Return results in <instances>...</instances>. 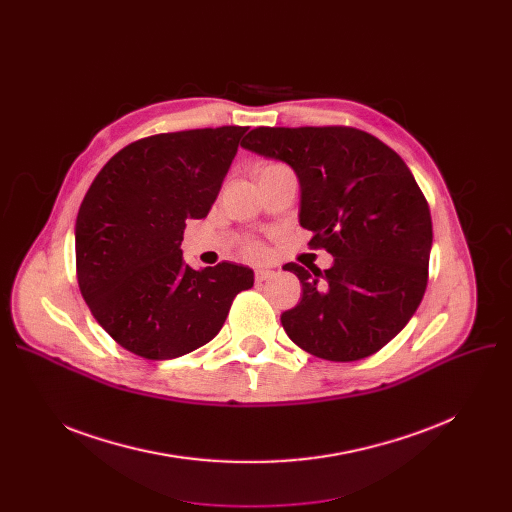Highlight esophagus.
<instances>
[{"label": "esophagus", "instance_id": "esophagus-1", "mask_svg": "<svg viewBox=\"0 0 512 512\" xmlns=\"http://www.w3.org/2000/svg\"><path fill=\"white\" fill-rule=\"evenodd\" d=\"M272 276H274L272 270H255V280L257 282H265V280H270Z\"/></svg>", "mask_w": 512, "mask_h": 512}]
</instances>
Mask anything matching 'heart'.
<instances>
[{
  "mask_svg": "<svg viewBox=\"0 0 512 512\" xmlns=\"http://www.w3.org/2000/svg\"><path fill=\"white\" fill-rule=\"evenodd\" d=\"M276 166H280V164H265V166H261L257 172H261V170H267V168H276ZM245 253L249 255V257H263V247L259 245L257 240H249L247 245H245Z\"/></svg>",
  "mask_w": 512,
  "mask_h": 512,
  "instance_id": "1",
  "label": "heart"
}]
</instances>
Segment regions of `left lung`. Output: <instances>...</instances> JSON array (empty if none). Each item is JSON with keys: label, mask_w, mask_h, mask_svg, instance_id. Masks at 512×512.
I'll return each mask as SVG.
<instances>
[{"label": "left lung", "mask_w": 512, "mask_h": 512, "mask_svg": "<svg viewBox=\"0 0 512 512\" xmlns=\"http://www.w3.org/2000/svg\"><path fill=\"white\" fill-rule=\"evenodd\" d=\"M282 159L301 182V226L330 270L286 263L303 284L282 313L288 338L326 361H359L384 348L417 311L427 286L432 213L402 157L353 126L253 128L240 143Z\"/></svg>", "instance_id": "left-lung-1"}]
</instances>
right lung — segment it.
<instances>
[{"mask_svg": "<svg viewBox=\"0 0 512 512\" xmlns=\"http://www.w3.org/2000/svg\"><path fill=\"white\" fill-rule=\"evenodd\" d=\"M249 126L161 132L126 145L101 172L76 215V280L97 324L126 351L176 359L215 338L245 265L197 272L182 261L186 220H201Z\"/></svg>", "mask_w": 512, "mask_h": 512, "instance_id": "obj_1", "label": "right lung"}]
</instances>
